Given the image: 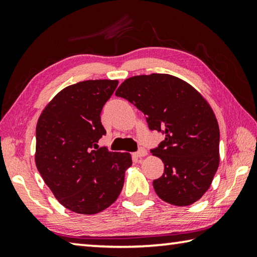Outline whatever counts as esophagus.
Returning a JSON list of instances; mask_svg holds the SVG:
<instances>
[{
	"instance_id": "esophagus-1",
	"label": "esophagus",
	"mask_w": 257,
	"mask_h": 257,
	"mask_svg": "<svg viewBox=\"0 0 257 257\" xmlns=\"http://www.w3.org/2000/svg\"><path fill=\"white\" fill-rule=\"evenodd\" d=\"M146 154H148V151H146V150L143 149V148H141L140 150L137 151V152L134 153V156L137 157V158H142V157H145Z\"/></svg>"
}]
</instances>
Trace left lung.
<instances>
[{
    "label": "left lung",
    "mask_w": 257,
    "mask_h": 257,
    "mask_svg": "<svg viewBox=\"0 0 257 257\" xmlns=\"http://www.w3.org/2000/svg\"><path fill=\"white\" fill-rule=\"evenodd\" d=\"M115 95L143 112L151 130L165 134L151 151L165 166L153 181L158 197L181 207L198 201L219 165V128L208 101L184 80L158 73L129 77Z\"/></svg>",
    "instance_id": "obj_1"
}]
</instances>
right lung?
Listing matches in <instances>:
<instances>
[{
    "instance_id": "right-lung-1",
    "label": "right lung",
    "mask_w": 257,
    "mask_h": 257,
    "mask_svg": "<svg viewBox=\"0 0 257 257\" xmlns=\"http://www.w3.org/2000/svg\"><path fill=\"white\" fill-rule=\"evenodd\" d=\"M117 80H88L68 85L49 101L36 124L35 165L65 208L93 215L116 200L132 156L98 149L106 132L104 104Z\"/></svg>"
}]
</instances>
